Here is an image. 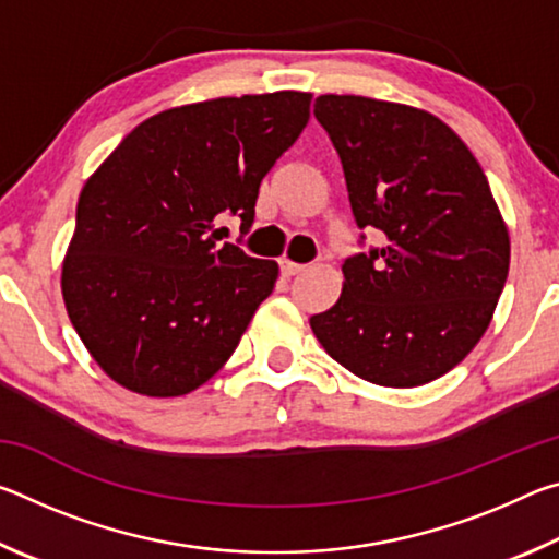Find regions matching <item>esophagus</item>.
Wrapping results in <instances>:
<instances>
[{
    "label": "esophagus",
    "instance_id": "1",
    "mask_svg": "<svg viewBox=\"0 0 559 559\" xmlns=\"http://www.w3.org/2000/svg\"><path fill=\"white\" fill-rule=\"evenodd\" d=\"M306 271V266H300V263H293V261H288V259H283L281 261V273L286 278H290V276H298V273H302Z\"/></svg>",
    "mask_w": 559,
    "mask_h": 559
}]
</instances>
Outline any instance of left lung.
<instances>
[{
  "label": "left lung",
  "mask_w": 559,
  "mask_h": 559,
  "mask_svg": "<svg viewBox=\"0 0 559 559\" xmlns=\"http://www.w3.org/2000/svg\"><path fill=\"white\" fill-rule=\"evenodd\" d=\"M313 112L343 163L355 224L384 243L343 263V293L310 328L367 382L427 384L490 325L510 266L508 226L478 159L431 112L333 93Z\"/></svg>",
  "instance_id": "left-lung-1"
}]
</instances>
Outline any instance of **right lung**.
<instances>
[{"instance_id": "1", "label": "right lung", "mask_w": 559, "mask_h": 559, "mask_svg": "<svg viewBox=\"0 0 559 559\" xmlns=\"http://www.w3.org/2000/svg\"><path fill=\"white\" fill-rule=\"evenodd\" d=\"M310 93L214 98L157 112L83 185L61 271L75 333L112 382L182 396L222 370L278 263L216 246L251 229L261 179L296 143Z\"/></svg>"}]
</instances>
